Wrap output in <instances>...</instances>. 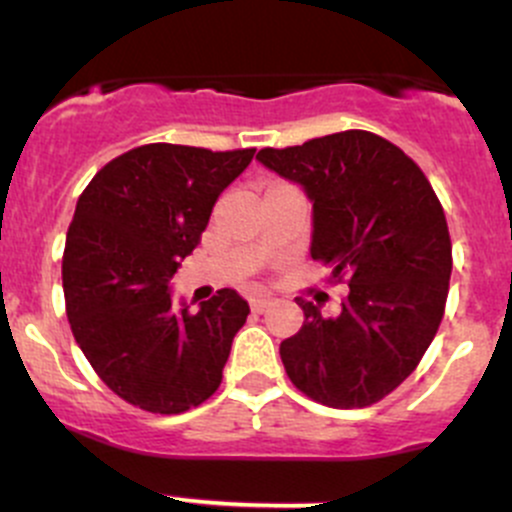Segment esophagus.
<instances>
[{
    "mask_svg": "<svg viewBox=\"0 0 512 512\" xmlns=\"http://www.w3.org/2000/svg\"><path fill=\"white\" fill-rule=\"evenodd\" d=\"M250 307H252V312L262 314L267 307H270V299H267V297H252L250 299Z\"/></svg>",
    "mask_w": 512,
    "mask_h": 512,
    "instance_id": "34e87169",
    "label": "esophagus"
}]
</instances>
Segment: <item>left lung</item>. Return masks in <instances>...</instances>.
I'll list each match as a JSON object with an SVG mask.
<instances>
[{"label":"left lung","mask_w":512,"mask_h":512,"mask_svg":"<svg viewBox=\"0 0 512 512\" xmlns=\"http://www.w3.org/2000/svg\"><path fill=\"white\" fill-rule=\"evenodd\" d=\"M257 160L302 185L309 252L349 285L337 317L297 297L304 324L280 344L289 381L332 409L376 404L416 369L443 319L453 257L441 203L414 160L369 131L262 148Z\"/></svg>","instance_id":"obj_1"}]
</instances>
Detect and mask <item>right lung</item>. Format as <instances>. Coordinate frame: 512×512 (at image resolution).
I'll list each match as a JSON object with an SVG mask.
<instances>
[{"label":"right lung","instance_id":"obj_1","mask_svg":"<svg viewBox=\"0 0 512 512\" xmlns=\"http://www.w3.org/2000/svg\"><path fill=\"white\" fill-rule=\"evenodd\" d=\"M255 148L148 143L113 158L76 203L66 232V317L103 384L151 414H183L218 391L250 307L235 289L190 312L170 299L220 193Z\"/></svg>","mask_w":512,"mask_h":512}]
</instances>
